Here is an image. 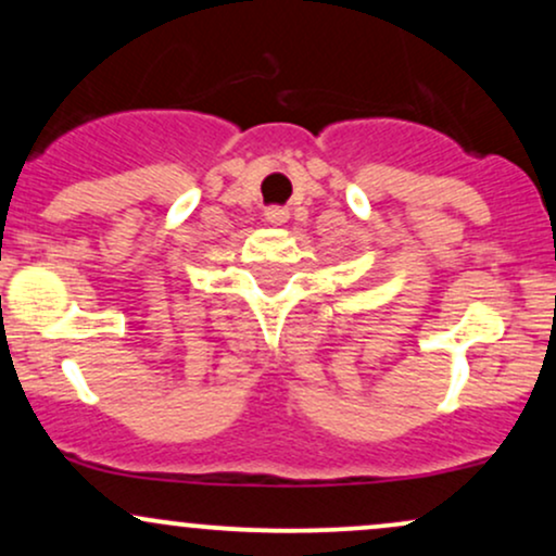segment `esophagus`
Here are the masks:
<instances>
[{
  "label": "esophagus",
  "instance_id": "obj_1",
  "mask_svg": "<svg viewBox=\"0 0 556 556\" xmlns=\"http://www.w3.org/2000/svg\"><path fill=\"white\" fill-rule=\"evenodd\" d=\"M266 222H271V225H282V222H287V212L279 206L266 208Z\"/></svg>",
  "mask_w": 556,
  "mask_h": 556
}]
</instances>
